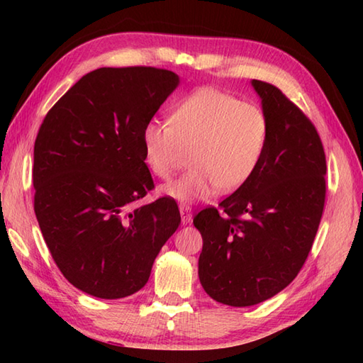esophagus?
Instances as JSON below:
<instances>
[{"mask_svg":"<svg viewBox=\"0 0 363 363\" xmlns=\"http://www.w3.org/2000/svg\"><path fill=\"white\" fill-rule=\"evenodd\" d=\"M179 212H181V218L184 225H189L191 221V207L187 204H182L179 206Z\"/></svg>","mask_w":363,"mask_h":363,"instance_id":"1","label":"esophagus"}]
</instances>
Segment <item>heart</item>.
<instances>
[{"instance_id":"b5f03b06","label":"heart","mask_w":363,"mask_h":363,"mask_svg":"<svg viewBox=\"0 0 363 363\" xmlns=\"http://www.w3.org/2000/svg\"><path fill=\"white\" fill-rule=\"evenodd\" d=\"M268 134L262 107L203 87L176 103L169 120L146 121L143 159L154 176L168 179L190 151L191 168L162 186L160 194L179 203H196L248 181L264 156Z\"/></svg>"}]
</instances>
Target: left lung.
<instances>
[{"instance_id":"1","label":"left lung","mask_w":363,"mask_h":363,"mask_svg":"<svg viewBox=\"0 0 363 363\" xmlns=\"http://www.w3.org/2000/svg\"><path fill=\"white\" fill-rule=\"evenodd\" d=\"M251 84L269 123L264 156L233 195L194 218L203 237L199 281L234 307L259 304L295 279L326 198V156L313 123L277 87Z\"/></svg>"}]
</instances>
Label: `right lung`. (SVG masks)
I'll list each match as a JSON object with an SVG mask.
<instances>
[{
  "label": "right lung",
  "instance_id": "obj_1",
  "mask_svg": "<svg viewBox=\"0 0 363 363\" xmlns=\"http://www.w3.org/2000/svg\"><path fill=\"white\" fill-rule=\"evenodd\" d=\"M179 84L164 68H98L54 104L34 143V211L60 273L103 299L133 295L174 234L173 198L130 209L154 182L142 130Z\"/></svg>",
  "mask_w": 363,
  "mask_h": 363
}]
</instances>
